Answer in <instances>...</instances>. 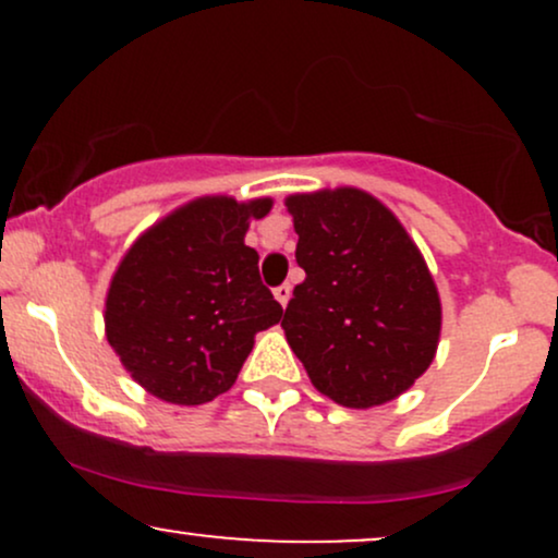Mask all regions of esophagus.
Segmentation results:
<instances>
[{
    "label": "esophagus",
    "mask_w": 558,
    "mask_h": 558,
    "mask_svg": "<svg viewBox=\"0 0 558 558\" xmlns=\"http://www.w3.org/2000/svg\"><path fill=\"white\" fill-rule=\"evenodd\" d=\"M272 293H275V299L280 301V306H286V304H288V299H291V286H288V283L278 286V288H275Z\"/></svg>",
    "instance_id": "obj_1"
}]
</instances>
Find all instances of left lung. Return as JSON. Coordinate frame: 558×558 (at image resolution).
I'll return each instance as SVG.
<instances>
[{
  "instance_id": "left-lung-1",
  "label": "left lung",
  "mask_w": 558,
  "mask_h": 558,
  "mask_svg": "<svg viewBox=\"0 0 558 558\" xmlns=\"http://www.w3.org/2000/svg\"><path fill=\"white\" fill-rule=\"evenodd\" d=\"M306 272L283 315L288 345L312 386L341 407L393 401L430 367L440 299L417 243L360 189L286 198Z\"/></svg>"
}]
</instances>
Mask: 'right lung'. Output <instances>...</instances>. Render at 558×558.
Wrapping results in <instances>:
<instances>
[{"label":"right lung","instance_id":"right-lung-1","mask_svg":"<svg viewBox=\"0 0 558 558\" xmlns=\"http://www.w3.org/2000/svg\"><path fill=\"white\" fill-rule=\"evenodd\" d=\"M272 198L202 196L133 241L105 301L107 341L141 388L198 407L230 390L254 336L283 306L259 280V254L243 243Z\"/></svg>","mask_w":558,"mask_h":558}]
</instances>
